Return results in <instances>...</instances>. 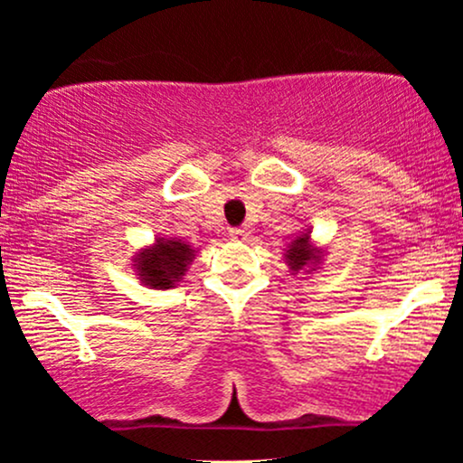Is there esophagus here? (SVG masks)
<instances>
[{
  "label": "esophagus",
  "instance_id": "1",
  "mask_svg": "<svg viewBox=\"0 0 463 463\" xmlns=\"http://www.w3.org/2000/svg\"><path fill=\"white\" fill-rule=\"evenodd\" d=\"M228 235H231L232 239H237V241H246L248 239V228H243V226H235V228H231V231H228Z\"/></svg>",
  "mask_w": 463,
  "mask_h": 463
}]
</instances>
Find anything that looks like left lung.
<instances>
[{
	"mask_svg": "<svg viewBox=\"0 0 463 463\" xmlns=\"http://www.w3.org/2000/svg\"><path fill=\"white\" fill-rule=\"evenodd\" d=\"M317 259L320 257H317V254L309 248V235L298 237L294 243H291L289 250H287V261H289L291 269H296V272L302 268H307L309 263L317 261Z\"/></svg>",
	"mask_w": 463,
	"mask_h": 463,
	"instance_id": "obj_1",
	"label": "left lung"
}]
</instances>
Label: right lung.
Masks as SVG:
<instances>
[{"label": "right lung", "mask_w": 463, "mask_h": 463, "mask_svg": "<svg viewBox=\"0 0 463 463\" xmlns=\"http://www.w3.org/2000/svg\"><path fill=\"white\" fill-rule=\"evenodd\" d=\"M194 257V250L178 239H158V243L146 252L139 254V276L143 283L158 289H169L187 269V263Z\"/></svg>", "instance_id": "1"}]
</instances>
